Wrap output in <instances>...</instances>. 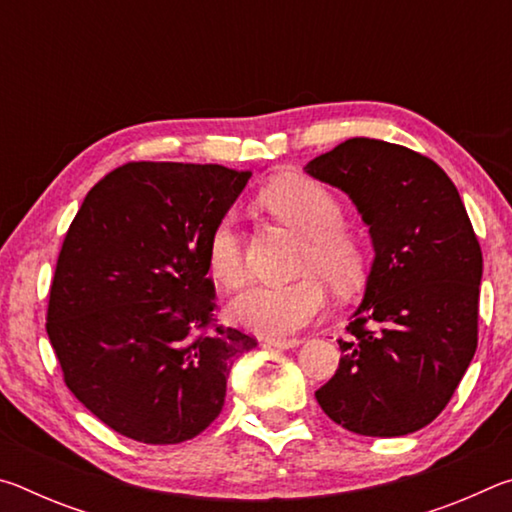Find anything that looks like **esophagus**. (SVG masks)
I'll return each instance as SVG.
<instances>
[{
  "mask_svg": "<svg viewBox=\"0 0 512 512\" xmlns=\"http://www.w3.org/2000/svg\"><path fill=\"white\" fill-rule=\"evenodd\" d=\"M300 343H302L300 339H268V345H273V348H280V350L298 348Z\"/></svg>",
  "mask_w": 512,
  "mask_h": 512,
  "instance_id": "1",
  "label": "esophagus"
}]
</instances>
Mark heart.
Instances as JSON below:
<instances>
[{
    "label": "heart",
    "instance_id": "heart-1",
    "mask_svg": "<svg viewBox=\"0 0 512 512\" xmlns=\"http://www.w3.org/2000/svg\"><path fill=\"white\" fill-rule=\"evenodd\" d=\"M277 219L307 235L302 268L318 271L336 289L357 287L366 268V253L343 228L345 210L327 187L305 176H284L262 194ZM207 271L225 289L246 280L244 237L235 214H225L207 237ZM327 309V291L316 275L289 284H253L230 302L228 316L250 332L284 339L314 323Z\"/></svg>",
    "mask_w": 512,
    "mask_h": 512
}]
</instances>
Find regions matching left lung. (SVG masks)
<instances>
[{
  "label": "left lung",
  "instance_id": "8db88e82",
  "mask_svg": "<svg viewBox=\"0 0 512 512\" xmlns=\"http://www.w3.org/2000/svg\"><path fill=\"white\" fill-rule=\"evenodd\" d=\"M305 171L350 196L375 248L316 400L359 436H406L438 418L476 352L483 257L470 216L447 173L400 144L352 137Z\"/></svg>",
  "mask_w": 512,
  "mask_h": 512
}]
</instances>
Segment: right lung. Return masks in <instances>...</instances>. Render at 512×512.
Wrapping results in <instances>:
<instances>
[{
    "mask_svg": "<svg viewBox=\"0 0 512 512\" xmlns=\"http://www.w3.org/2000/svg\"><path fill=\"white\" fill-rule=\"evenodd\" d=\"M250 178L219 164L128 162L69 225L47 334L85 409L137 443L176 445L219 418L232 361L257 348L212 327L207 237Z\"/></svg>",
    "mask_w": 512,
    "mask_h": 512,
    "instance_id": "1",
    "label": "right lung"
}]
</instances>
